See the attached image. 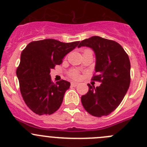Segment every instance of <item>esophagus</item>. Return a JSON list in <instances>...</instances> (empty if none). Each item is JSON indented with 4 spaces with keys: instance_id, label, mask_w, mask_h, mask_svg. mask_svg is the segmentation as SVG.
<instances>
[{
    "instance_id": "esophagus-1",
    "label": "esophagus",
    "mask_w": 147,
    "mask_h": 147,
    "mask_svg": "<svg viewBox=\"0 0 147 147\" xmlns=\"http://www.w3.org/2000/svg\"><path fill=\"white\" fill-rule=\"evenodd\" d=\"M71 85L72 86L76 87V86H78V83H77V82H74V81H73V82L71 83Z\"/></svg>"
}]
</instances>
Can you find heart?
Listing matches in <instances>:
<instances>
[{"mask_svg":"<svg viewBox=\"0 0 147 147\" xmlns=\"http://www.w3.org/2000/svg\"><path fill=\"white\" fill-rule=\"evenodd\" d=\"M69 75L74 79H78L79 78V73L77 70H71L69 71Z\"/></svg>","mask_w":147,"mask_h":147,"instance_id":"heart-1","label":"heart"}]
</instances>
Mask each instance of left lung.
Segmentation results:
<instances>
[{"label": "left lung", "instance_id": "8db88e82", "mask_svg": "<svg viewBox=\"0 0 147 147\" xmlns=\"http://www.w3.org/2000/svg\"><path fill=\"white\" fill-rule=\"evenodd\" d=\"M92 49L96 56L92 80L101 82L94 87L88 84V91L81 96L86 111L94 117L107 116L122 101L130 85V61L122 46L114 40L99 36L83 40L78 46Z\"/></svg>", "mask_w": 147, "mask_h": 147}]
</instances>
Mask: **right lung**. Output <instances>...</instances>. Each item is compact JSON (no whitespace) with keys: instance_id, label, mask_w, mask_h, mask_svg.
Returning <instances> with one entry per match:
<instances>
[{"instance_id":"1","label":"right lung","mask_w":147,"mask_h":147,"mask_svg":"<svg viewBox=\"0 0 147 147\" xmlns=\"http://www.w3.org/2000/svg\"><path fill=\"white\" fill-rule=\"evenodd\" d=\"M78 43L44 39L30 42L23 50L16 75L25 103L35 114L50 115L61 107L71 84L65 80L53 83L51 69L60 65Z\"/></svg>"}]
</instances>
